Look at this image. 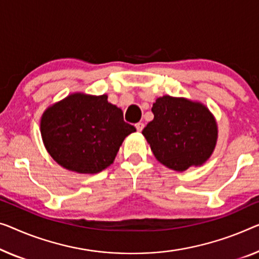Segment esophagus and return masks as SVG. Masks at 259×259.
I'll return each instance as SVG.
<instances>
[{
	"mask_svg": "<svg viewBox=\"0 0 259 259\" xmlns=\"http://www.w3.org/2000/svg\"><path fill=\"white\" fill-rule=\"evenodd\" d=\"M135 126H136L137 131H142L143 129H144V123L138 122V123H136V124H135Z\"/></svg>",
	"mask_w": 259,
	"mask_h": 259,
	"instance_id": "34e87169",
	"label": "esophagus"
}]
</instances>
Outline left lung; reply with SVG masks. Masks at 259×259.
<instances>
[{
	"mask_svg": "<svg viewBox=\"0 0 259 259\" xmlns=\"http://www.w3.org/2000/svg\"><path fill=\"white\" fill-rule=\"evenodd\" d=\"M154 117L142 134L156 159L167 168L183 172L201 166L218 143V122L199 101L164 95L152 106Z\"/></svg>",
	"mask_w": 259,
	"mask_h": 259,
	"instance_id": "obj_1",
	"label": "left lung"
}]
</instances>
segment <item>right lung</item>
Returning <instances> with one entry per match:
<instances>
[{"label": "right lung", "mask_w": 259, "mask_h": 259, "mask_svg": "<svg viewBox=\"0 0 259 259\" xmlns=\"http://www.w3.org/2000/svg\"><path fill=\"white\" fill-rule=\"evenodd\" d=\"M135 131L106 94L72 93L46 108L40 118L46 151L61 167L81 175L110 166L124 138Z\"/></svg>", "instance_id": "add662e5"}]
</instances>
